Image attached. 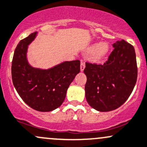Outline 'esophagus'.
<instances>
[{
	"label": "esophagus",
	"instance_id": "obj_1",
	"mask_svg": "<svg viewBox=\"0 0 147 147\" xmlns=\"http://www.w3.org/2000/svg\"><path fill=\"white\" fill-rule=\"evenodd\" d=\"M84 68H85V64H84V62H81V65H80V71L83 72Z\"/></svg>",
	"mask_w": 147,
	"mask_h": 147
}]
</instances>
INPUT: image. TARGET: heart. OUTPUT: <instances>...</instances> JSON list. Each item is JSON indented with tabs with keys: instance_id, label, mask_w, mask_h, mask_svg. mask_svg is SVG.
<instances>
[{
	"instance_id": "obj_1",
	"label": "heart",
	"mask_w": 147,
	"mask_h": 147,
	"mask_svg": "<svg viewBox=\"0 0 147 147\" xmlns=\"http://www.w3.org/2000/svg\"><path fill=\"white\" fill-rule=\"evenodd\" d=\"M88 50L92 51L89 55L90 61L94 63H98L107 56L110 51V46L107 42H96L89 46Z\"/></svg>"
}]
</instances>
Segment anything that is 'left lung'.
<instances>
[{"label": "left lung", "instance_id": "obj_1", "mask_svg": "<svg viewBox=\"0 0 147 147\" xmlns=\"http://www.w3.org/2000/svg\"><path fill=\"white\" fill-rule=\"evenodd\" d=\"M114 50L103 65L86 63L85 96L89 106L101 112L113 111L127 101L137 78L134 47L124 40L113 44Z\"/></svg>", "mask_w": 147, "mask_h": 147}]
</instances>
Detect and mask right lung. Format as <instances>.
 Here are the masks:
<instances>
[{"instance_id":"add662e5","label":"right lung","mask_w":147,"mask_h":147,"mask_svg":"<svg viewBox=\"0 0 147 147\" xmlns=\"http://www.w3.org/2000/svg\"><path fill=\"white\" fill-rule=\"evenodd\" d=\"M37 34V32L31 34L17 46L12 62V80L20 96L29 107L49 112L63 103L69 84L80 72V61H64L48 69L33 67L27 52Z\"/></svg>"}]
</instances>
